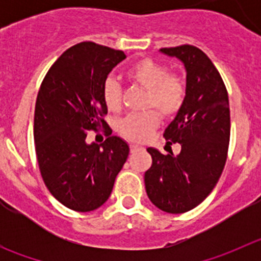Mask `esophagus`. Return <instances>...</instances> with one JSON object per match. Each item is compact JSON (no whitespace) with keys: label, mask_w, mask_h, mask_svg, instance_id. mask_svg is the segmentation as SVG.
<instances>
[{"label":"esophagus","mask_w":261,"mask_h":261,"mask_svg":"<svg viewBox=\"0 0 261 261\" xmlns=\"http://www.w3.org/2000/svg\"><path fill=\"white\" fill-rule=\"evenodd\" d=\"M130 153H135V151L137 150H141L142 146H140V145H136V144H130Z\"/></svg>","instance_id":"34e87169"}]
</instances>
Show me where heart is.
<instances>
[{
    "label": "heart",
    "instance_id": "1",
    "mask_svg": "<svg viewBox=\"0 0 261 261\" xmlns=\"http://www.w3.org/2000/svg\"><path fill=\"white\" fill-rule=\"evenodd\" d=\"M130 84L147 91L144 114L130 115L119 125L120 135L132 142H145L159 125V115L163 119L176 116L187 100V82L177 73H171L165 65L150 59L136 61L126 70ZM103 102L111 112H119L123 105V89L114 80L106 81L103 86Z\"/></svg>",
    "mask_w": 261,
    "mask_h": 261
}]
</instances>
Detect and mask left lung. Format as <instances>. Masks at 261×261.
Wrapping results in <instances>:
<instances>
[{
	"instance_id": "obj_1",
	"label": "left lung",
	"mask_w": 261,
	"mask_h": 261,
	"mask_svg": "<svg viewBox=\"0 0 261 261\" xmlns=\"http://www.w3.org/2000/svg\"><path fill=\"white\" fill-rule=\"evenodd\" d=\"M161 50L184 62L188 94L163 133L167 146L180 144V153L149 147L153 162L145 172V188L156 208L179 214L201 204L220 180L229 151V95L220 71L200 48L183 44Z\"/></svg>"
}]
</instances>
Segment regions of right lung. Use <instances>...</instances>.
I'll list each match as a JSON object with an SVG mask.
<instances>
[{"label": "right lung", "mask_w": 261, "mask_h": 261, "mask_svg": "<svg viewBox=\"0 0 261 261\" xmlns=\"http://www.w3.org/2000/svg\"><path fill=\"white\" fill-rule=\"evenodd\" d=\"M125 59L123 50L82 41L66 49L47 71L39 89L34 140L43 181L50 195L71 211L102 206L123 168L129 146L112 136L105 116L103 86ZM108 137L87 144L90 130Z\"/></svg>", "instance_id": "obj_1"}]
</instances>
